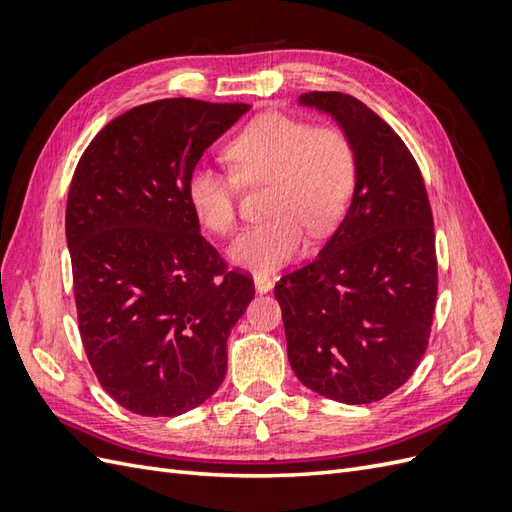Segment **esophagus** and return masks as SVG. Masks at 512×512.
Listing matches in <instances>:
<instances>
[{
    "label": "esophagus",
    "mask_w": 512,
    "mask_h": 512,
    "mask_svg": "<svg viewBox=\"0 0 512 512\" xmlns=\"http://www.w3.org/2000/svg\"><path fill=\"white\" fill-rule=\"evenodd\" d=\"M273 286H275V280H273V277H269V275H262V273L254 275V288H256V292H258V294H265V292H269Z\"/></svg>",
    "instance_id": "34e87169"
}]
</instances>
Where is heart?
<instances>
[{
    "mask_svg": "<svg viewBox=\"0 0 512 512\" xmlns=\"http://www.w3.org/2000/svg\"><path fill=\"white\" fill-rule=\"evenodd\" d=\"M232 175L196 168L185 185L198 224L230 235L237 224L239 184L265 183L269 220L247 228L230 245L235 267L271 273L297 256L309 235L320 239L344 218L354 192L356 160L348 136L333 126L267 113L252 119L226 145Z\"/></svg>",
    "mask_w": 512,
    "mask_h": 512,
    "instance_id": "obj_1",
    "label": "heart"
}]
</instances>
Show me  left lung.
I'll return each instance as SVG.
<instances>
[{
  "mask_svg": "<svg viewBox=\"0 0 512 512\" xmlns=\"http://www.w3.org/2000/svg\"><path fill=\"white\" fill-rule=\"evenodd\" d=\"M299 104L348 136L356 181L318 256L275 286L288 361L314 393L371 404L397 391L427 350L438 294L429 198L404 141L361 100L309 91Z\"/></svg>",
  "mask_w": 512,
  "mask_h": 512,
  "instance_id": "1",
  "label": "left lung"
}]
</instances>
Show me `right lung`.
I'll return each instance as SVG.
<instances>
[{
  "instance_id": "obj_1",
  "label": "right lung",
  "mask_w": 512,
  "mask_h": 512,
  "mask_svg": "<svg viewBox=\"0 0 512 512\" xmlns=\"http://www.w3.org/2000/svg\"><path fill=\"white\" fill-rule=\"evenodd\" d=\"M250 104L168 98L98 132L74 170L66 241L87 359L141 416H179L226 376L230 329L254 284L200 235L185 185Z\"/></svg>"
}]
</instances>
